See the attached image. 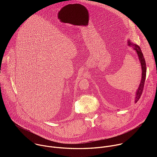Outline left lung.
I'll list each match as a JSON object with an SVG mask.
<instances>
[{"instance_id":"obj_1","label":"left lung","mask_w":157,"mask_h":157,"mask_svg":"<svg viewBox=\"0 0 157 157\" xmlns=\"http://www.w3.org/2000/svg\"><path fill=\"white\" fill-rule=\"evenodd\" d=\"M128 45L130 47H132L133 49L135 50L138 55L139 59L140 60V64H141V68H142V78H141V81L139 84V86L137 89V91L136 92V99H135V103H137V102L139 100L140 98V96H142L143 90H144V84L145 81V78H146V73H147V68H146V63L145 58L144 57V55L142 52V50L140 48L139 46H138L137 44H134L132 43L129 40H128Z\"/></svg>"}]
</instances>
